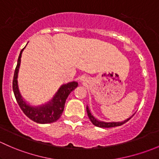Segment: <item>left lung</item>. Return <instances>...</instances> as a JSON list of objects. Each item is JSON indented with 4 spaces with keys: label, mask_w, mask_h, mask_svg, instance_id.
I'll use <instances>...</instances> for the list:
<instances>
[{
    "label": "left lung",
    "mask_w": 159,
    "mask_h": 159,
    "mask_svg": "<svg viewBox=\"0 0 159 159\" xmlns=\"http://www.w3.org/2000/svg\"><path fill=\"white\" fill-rule=\"evenodd\" d=\"M86 110H87L88 115H89V118L90 121H91V123H92L94 125L97 126V127H99V128H112V127H116V126H120L121 125L127 122L128 121H129L130 118H131V117H130L129 118H127V119L125 120L124 121H118V122H115V121H112V122H105V121H102L96 119V118L91 115V113L90 112V110L88 106L86 107Z\"/></svg>",
    "instance_id": "left-lung-1"
}]
</instances>
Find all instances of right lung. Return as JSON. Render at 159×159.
<instances>
[{"instance_id": "right-lung-1", "label": "right lung", "mask_w": 159, "mask_h": 159, "mask_svg": "<svg viewBox=\"0 0 159 159\" xmlns=\"http://www.w3.org/2000/svg\"><path fill=\"white\" fill-rule=\"evenodd\" d=\"M25 48H24L20 51L19 54L17 66L14 70V79H13L12 87L16 100L20 109L32 121L39 124H48V123L54 122L62 115L66 99L68 98L70 93L78 87V82L72 81L68 84H62L60 89L57 90L53 98L44 105H39V106L30 105L24 100L21 94H20L18 85H17V75H18V70L20 65V57Z\"/></svg>"}]
</instances>
